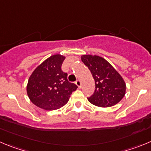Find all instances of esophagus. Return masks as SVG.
<instances>
[{
  "label": "esophagus",
  "instance_id": "1",
  "mask_svg": "<svg viewBox=\"0 0 151 151\" xmlns=\"http://www.w3.org/2000/svg\"><path fill=\"white\" fill-rule=\"evenodd\" d=\"M75 83H76V85H77V86L79 87V88H80V86H81V81H80V80H76Z\"/></svg>",
  "mask_w": 151,
  "mask_h": 151
}]
</instances>
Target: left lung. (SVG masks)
I'll list each match as a JSON object with an SVG mask.
<instances>
[{
	"instance_id": "left-lung-1",
	"label": "left lung",
	"mask_w": 151,
	"mask_h": 151,
	"mask_svg": "<svg viewBox=\"0 0 151 151\" xmlns=\"http://www.w3.org/2000/svg\"><path fill=\"white\" fill-rule=\"evenodd\" d=\"M81 60L88 68L95 83V92L88 98V101L100 107H109L120 102L126 92V84L112 65L96 55H83Z\"/></svg>"
}]
</instances>
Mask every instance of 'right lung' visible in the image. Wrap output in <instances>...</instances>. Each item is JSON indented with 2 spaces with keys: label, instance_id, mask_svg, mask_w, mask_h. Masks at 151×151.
I'll return each instance as SVG.
<instances>
[{
  "label": "right lung",
  "instance_id": "right-lung-1",
  "mask_svg": "<svg viewBox=\"0 0 151 151\" xmlns=\"http://www.w3.org/2000/svg\"><path fill=\"white\" fill-rule=\"evenodd\" d=\"M65 57L55 54L39 65L29 77L27 93L33 104L46 110L65 105L77 86L68 80L61 66Z\"/></svg>",
  "mask_w": 151,
  "mask_h": 151
}]
</instances>
